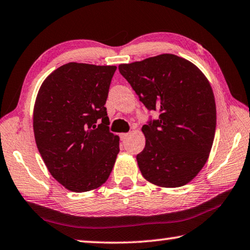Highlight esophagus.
<instances>
[{
	"instance_id": "1",
	"label": "esophagus",
	"mask_w": 250,
	"mask_h": 250,
	"mask_svg": "<svg viewBox=\"0 0 250 250\" xmlns=\"http://www.w3.org/2000/svg\"><path fill=\"white\" fill-rule=\"evenodd\" d=\"M120 137H121L122 140H125V139L129 137V133H121V134H120Z\"/></svg>"
}]
</instances>
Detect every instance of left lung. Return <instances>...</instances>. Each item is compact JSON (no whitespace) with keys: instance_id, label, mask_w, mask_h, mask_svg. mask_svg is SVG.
Masks as SVG:
<instances>
[{"instance_id":"1","label":"left lung","mask_w":250,"mask_h":250,"mask_svg":"<svg viewBox=\"0 0 250 250\" xmlns=\"http://www.w3.org/2000/svg\"><path fill=\"white\" fill-rule=\"evenodd\" d=\"M140 101L160 116L142 126L137 155L142 176L160 188H180L205 166L216 129V104L206 76L188 59L161 54L119 65Z\"/></svg>"}]
</instances>
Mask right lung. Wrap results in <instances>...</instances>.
<instances>
[{"mask_svg": "<svg viewBox=\"0 0 250 250\" xmlns=\"http://www.w3.org/2000/svg\"><path fill=\"white\" fill-rule=\"evenodd\" d=\"M116 69L68 62L46 77L36 96L37 149L52 176L71 192L100 188L115 166L120 139L109 132L104 104Z\"/></svg>", "mask_w": 250, "mask_h": 250, "instance_id": "add662e5", "label": "right lung"}]
</instances>
